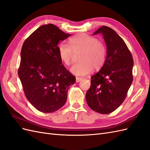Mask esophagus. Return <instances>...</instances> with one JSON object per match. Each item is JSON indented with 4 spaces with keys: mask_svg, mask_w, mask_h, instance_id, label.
<instances>
[{
    "mask_svg": "<svg viewBox=\"0 0 150 150\" xmlns=\"http://www.w3.org/2000/svg\"><path fill=\"white\" fill-rule=\"evenodd\" d=\"M83 79V78H78V77H77V78H76V83H79V82H80V81Z\"/></svg>",
    "mask_w": 150,
    "mask_h": 150,
    "instance_id": "1",
    "label": "esophagus"
}]
</instances>
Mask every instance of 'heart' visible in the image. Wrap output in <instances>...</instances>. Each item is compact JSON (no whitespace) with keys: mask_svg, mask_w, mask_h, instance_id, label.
<instances>
[{"mask_svg":"<svg viewBox=\"0 0 150 150\" xmlns=\"http://www.w3.org/2000/svg\"><path fill=\"white\" fill-rule=\"evenodd\" d=\"M69 47L64 43L57 46V54L64 64H71L74 53L80 52L79 62L72 66L70 71L76 76H84L92 72L93 69L98 70L106 61V49L104 44L96 38L81 33L69 39Z\"/></svg>","mask_w":150,"mask_h":150,"instance_id":"obj_1","label":"heart"}]
</instances>
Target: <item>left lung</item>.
Segmentation results:
<instances>
[{"instance_id":"obj_1","label":"left lung","mask_w":150,"mask_h":150,"mask_svg":"<svg viewBox=\"0 0 150 150\" xmlns=\"http://www.w3.org/2000/svg\"><path fill=\"white\" fill-rule=\"evenodd\" d=\"M101 34L106 45V61L98 73L91 77L86 99L91 109L101 114L116 110L124 101L133 81V59L120 36L107 26L93 35Z\"/></svg>"}]
</instances>
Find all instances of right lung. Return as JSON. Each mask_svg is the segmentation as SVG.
<instances>
[{"instance_id": "1", "label": "right lung", "mask_w": 150, "mask_h": 150, "mask_svg": "<svg viewBox=\"0 0 150 150\" xmlns=\"http://www.w3.org/2000/svg\"><path fill=\"white\" fill-rule=\"evenodd\" d=\"M52 24L41 25L22 45L18 75L25 96L35 108L52 112L64 105L75 76L62 64L57 44L69 38Z\"/></svg>"}]
</instances>
